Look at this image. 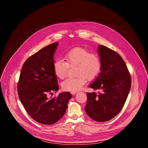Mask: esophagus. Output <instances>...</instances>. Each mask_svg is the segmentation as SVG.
Returning a JSON list of instances; mask_svg holds the SVG:
<instances>
[{
  "instance_id": "obj_1",
  "label": "esophagus",
  "mask_w": 148,
  "mask_h": 148,
  "mask_svg": "<svg viewBox=\"0 0 148 148\" xmlns=\"http://www.w3.org/2000/svg\"><path fill=\"white\" fill-rule=\"evenodd\" d=\"M76 93H77V92H76V91H74V92H71V94L72 95H75Z\"/></svg>"
}]
</instances>
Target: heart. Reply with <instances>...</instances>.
<instances>
[{
    "label": "heart",
    "instance_id": "1",
    "mask_svg": "<svg viewBox=\"0 0 148 148\" xmlns=\"http://www.w3.org/2000/svg\"><path fill=\"white\" fill-rule=\"evenodd\" d=\"M66 61L57 60L53 64L54 72L60 79L64 78L70 67L76 66L75 78H67L61 83L62 89L74 92L79 90L87 82L91 81L99 75L101 69L99 57L81 47H76L65 55Z\"/></svg>",
    "mask_w": 148,
    "mask_h": 148
}]
</instances>
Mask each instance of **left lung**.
I'll return each mask as SVG.
<instances>
[{
    "label": "left lung",
    "instance_id": "left-lung-1",
    "mask_svg": "<svg viewBox=\"0 0 148 148\" xmlns=\"http://www.w3.org/2000/svg\"><path fill=\"white\" fill-rule=\"evenodd\" d=\"M101 73L89 86L101 92L87 93L86 114L97 122L108 121L122 110L131 87V78L122 58L114 50L99 45Z\"/></svg>",
    "mask_w": 148,
    "mask_h": 148
}]
</instances>
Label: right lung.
I'll list each match as a JSON object with an SVG mask.
<instances>
[{
    "instance_id": "right-lung-1",
    "label": "right lung",
    "mask_w": 148,
    "mask_h": 148,
    "mask_svg": "<svg viewBox=\"0 0 148 148\" xmlns=\"http://www.w3.org/2000/svg\"><path fill=\"white\" fill-rule=\"evenodd\" d=\"M58 45V42L52 43L27 59L18 82L19 99L26 111L34 120L45 125L53 124L62 118L72 97L69 92H62L56 98L48 96L59 88L53 69Z\"/></svg>"
}]
</instances>
